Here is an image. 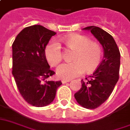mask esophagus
Returning a JSON list of instances; mask_svg holds the SVG:
<instances>
[{"label":"esophagus","mask_w":130,"mask_h":130,"mask_svg":"<svg viewBox=\"0 0 130 130\" xmlns=\"http://www.w3.org/2000/svg\"><path fill=\"white\" fill-rule=\"evenodd\" d=\"M70 81H71V80H69V79H63L61 82L63 83V84H66V83H67V82H69Z\"/></svg>","instance_id":"esophagus-1"}]
</instances>
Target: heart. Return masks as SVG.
Returning <instances> with one entry per match:
<instances>
[{"mask_svg":"<svg viewBox=\"0 0 130 130\" xmlns=\"http://www.w3.org/2000/svg\"><path fill=\"white\" fill-rule=\"evenodd\" d=\"M69 48L76 50L71 63L59 66L57 75L63 79H71L82 75L85 72L91 73L99 65L102 51L100 46L92 42L87 37L73 34L62 38ZM45 56L48 64L53 67L57 66L63 59V53L60 44L55 40L51 41L45 48Z\"/></svg>","mask_w":130,"mask_h":130,"instance_id":"1","label":"heart"}]
</instances>
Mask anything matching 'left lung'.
<instances>
[{"instance_id": "obj_1", "label": "left lung", "mask_w": 130, "mask_h": 130, "mask_svg": "<svg viewBox=\"0 0 130 130\" xmlns=\"http://www.w3.org/2000/svg\"><path fill=\"white\" fill-rule=\"evenodd\" d=\"M90 31L103 48V59L92 75L82 79V88L75 94L77 103L87 109H95L110 96L119 78L120 51L112 36L99 27L83 29Z\"/></svg>"}]
</instances>
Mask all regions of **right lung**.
Wrapping results in <instances>:
<instances>
[{
  "label": "right lung",
  "mask_w": 130,
  "mask_h": 130,
  "mask_svg": "<svg viewBox=\"0 0 130 130\" xmlns=\"http://www.w3.org/2000/svg\"><path fill=\"white\" fill-rule=\"evenodd\" d=\"M56 33L41 25L26 27L12 44V75L21 96L36 107L50 104L61 81H48L55 72L50 69L45 48Z\"/></svg>",
  "instance_id": "1"
}]
</instances>
